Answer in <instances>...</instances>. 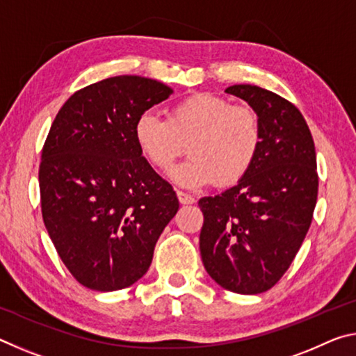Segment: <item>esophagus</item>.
<instances>
[{
    "label": "esophagus",
    "instance_id": "esophagus-1",
    "mask_svg": "<svg viewBox=\"0 0 356 356\" xmlns=\"http://www.w3.org/2000/svg\"><path fill=\"white\" fill-rule=\"evenodd\" d=\"M177 197H179L180 204H195L196 202L195 196H191V195H188V193H184V191H177Z\"/></svg>",
    "mask_w": 356,
    "mask_h": 356
}]
</instances>
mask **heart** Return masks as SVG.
Here are the masks:
<instances>
[{
	"mask_svg": "<svg viewBox=\"0 0 356 356\" xmlns=\"http://www.w3.org/2000/svg\"><path fill=\"white\" fill-rule=\"evenodd\" d=\"M134 136L140 154L160 171L170 170L186 149L191 155L171 170L184 188H201L216 180L232 185L245 177L261 149L257 114L245 105L212 94H193L174 105L168 120L152 113L136 119Z\"/></svg>",
	"mask_w": 356,
	"mask_h": 356,
	"instance_id": "1",
	"label": "heart"
}]
</instances>
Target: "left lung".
I'll list each match as a JSON object with an SVG mask.
<instances>
[{
	"mask_svg": "<svg viewBox=\"0 0 356 356\" xmlns=\"http://www.w3.org/2000/svg\"><path fill=\"white\" fill-rule=\"evenodd\" d=\"M226 92L257 114L261 149L237 185L200 200V250L216 284L254 295L281 280L308 234L318 188L316 147L291 102L254 84Z\"/></svg>",
	"mask_w": 356,
	"mask_h": 356,
	"instance_id": "1",
	"label": "left lung"
}]
</instances>
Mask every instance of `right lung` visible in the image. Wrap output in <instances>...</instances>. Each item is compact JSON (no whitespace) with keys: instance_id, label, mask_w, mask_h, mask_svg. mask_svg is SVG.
<instances>
[{"instance_id":"obj_1","label":"right lung","mask_w":356,"mask_h":356,"mask_svg":"<svg viewBox=\"0 0 356 356\" xmlns=\"http://www.w3.org/2000/svg\"><path fill=\"white\" fill-rule=\"evenodd\" d=\"M172 89L138 75L76 91L53 120L39 168L45 227L74 278L99 292L143 278L179 210L172 186L140 154L136 119Z\"/></svg>"}]
</instances>
